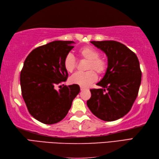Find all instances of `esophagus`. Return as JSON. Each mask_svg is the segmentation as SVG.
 I'll return each instance as SVG.
<instances>
[{"label": "esophagus", "instance_id": "34e87169", "mask_svg": "<svg viewBox=\"0 0 159 159\" xmlns=\"http://www.w3.org/2000/svg\"><path fill=\"white\" fill-rule=\"evenodd\" d=\"M80 90H81V91H84V90H85V87H81V86H80Z\"/></svg>", "mask_w": 159, "mask_h": 159}]
</instances>
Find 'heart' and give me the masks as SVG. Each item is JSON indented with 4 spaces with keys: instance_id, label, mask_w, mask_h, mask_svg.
I'll use <instances>...</instances> for the list:
<instances>
[{
    "instance_id": "obj_1",
    "label": "heart",
    "mask_w": 159,
    "mask_h": 159,
    "mask_svg": "<svg viewBox=\"0 0 159 159\" xmlns=\"http://www.w3.org/2000/svg\"><path fill=\"white\" fill-rule=\"evenodd\" d=\"M80 58L87 60L85 72H77L70 77V82L74 85L87 87L98 79L97 72L99 74L105 73L107 62L103 57H100L98 50L91 46H85L78 51ZM76 60L72 54H67L63 60V66L67 72H72L76 69Z\"/></svg>"
}]
</instances>
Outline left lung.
<instances>
[{
	"instance_id": "8db88e82",
	"label": "left lung",
	"mask_w": 159,
	"mask_h": 159,
	"mask_svg": "<svg viewBox=\"0 0 159 159\" xmlns=\"http://www.w3.org/2000/svg\"><path fill=\"white\" fill-rule=\"evenodd\" d=\"M91 43L106 54L108 67L97 85L90 89L87 104L99 119L112 121L124 117L137 98L141 81V71L137 55L123 43L116 41Z\"/></svg>"
}]
</instances>
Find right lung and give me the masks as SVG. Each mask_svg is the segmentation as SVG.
Returning a JSON list of instances; mask_svg holds the SVG:
<instances>
[{"instance_id": "obj_1", "label": "right lung", "mask_w": 159, "mask_h": 159, "mask_svg": "<svg viewBox=\"0 0 159 159\" xmlns=\"http://www.w3.org/2000/svg\"><path fill=\"white\" fill-rule=\"evenodd\" d=\"M74 43L54 41L39 46L24 62L20 73L22 95L29 113L40 122L53 124L62 120L80 92L78 85H63L56 89L68 76L63 60Z\"/></svg>"}]
</instances>
